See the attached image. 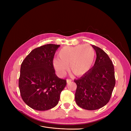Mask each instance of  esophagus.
Listing matches in <instances>:
<instances>
[{"mask_svg":"<svg viewBox=\"0 0 131 131\" xmlns=\"http://www.w3.org/2000/svg\"><path fill=\"white\" fill-rule=\"evenodd\" d=\"M72 81V80L71 79H67V83H69Z\"/></svg>","mask_w":131,"mask_h":131,"instance_id":"obj_1","label":"esophagus"}]
</instances>
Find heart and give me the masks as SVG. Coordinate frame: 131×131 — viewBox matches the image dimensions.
Here are the masks:
<instances>
[{
    "label": "heart",
    "instance_id": "obj_1",
    "mask_svg": "<svg viewBox=\"0 0 131 131\" xmlns=\"http://www.w3.org/2000/svg\"><path fill=\"white\" fill-rule=\"evenodd\" d=\"M58 58L53 59V68L59 77H64L68 69L77 77L88 74L93 66L96 53L89 45L66 46L58 52Z\"/></svg>",
    "mask_w": 131,
    "mask_h": 131
}]
</instances>
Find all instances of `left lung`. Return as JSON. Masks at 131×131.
<instances>
[{
    "label": "left lung",
    "instance_id": "obj_1",
    "mask_svg": "<svg viewBox=\"0 0 131 131\" xmlns=\"http://www.w3.org/2000/svg\"><path fill=\"white\" fill-rule=\"evenodd\" d=\"M97 57L90 72L74 82L77 85L75 100L78 105L84 109H100L109 102L115 85L112 61L104 51L95 45Z\"/></svg>",
    "mask_w": 131,
    "mask_h": 131
}]
</instances>
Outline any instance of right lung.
<instances>
[{
    "label": "right lung",
    "instance_id": "right-lung-1",
    "mask_svg": "<svg viewBox=\"0 0 131 131\" xmlns=\"http://www.w3.org/2000/svg\"><path fill=\"white\" fill-rule=\"evenodd\" d=\"M60 46L46 44L32 50L21 66L18 86L23 101L39 111L52 109L57 104L67 81L55 74L52 62Z\"/></svg>",
    "mask_w": 131,
    "mask_h": 131
}]
</instances>
